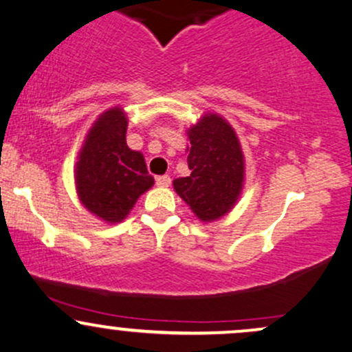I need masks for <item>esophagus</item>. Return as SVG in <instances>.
Masks as SVG:
<instances>
[{"instance_id":"1","label":"esophagus","mask_w":352,"mask_h":352,"mask_svg":"<svg viewBox=\"0 0 352 352\" xmlns=\"http://www.w3.org/2000/svg\"><path fill=\"white\" fill-rule=\"evenodd\" d=\"M170 182H172V180H170L168 175H158V177H155V184L158 185V187H168Z\"/></svg>"}]
</instances>
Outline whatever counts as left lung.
I'll return each mask as SVG.
<instances>
[{
  "label": "left lung",
  "instance_id": "left-lung-1",
  "mask_svg": "<svg viewBox=\"0 0 352 352\" xmlns=\"http://www.w3.org/2000/svg\"><path fill=\"white\" fill-rule=\"evenodd\" d=\"M187 133L190 175L173 180V187L197 217L212 222L241 195L244 155L232 126L219 115H206Z\"/></svg>",
  "mask_w": 352,
  "mask_h": 352
}]
</instances>
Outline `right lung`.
I'll use <instances>...</instances> for the list:
<instances>
[{
    "label": "right lung",
    "instance_id": "obj_1",
    "mask_svg": "<svg viewBox=\"0 0 352 352\" xmlns=\"http://www.w3.org/2000/svg\"><path fill=\"white\" fill-rule=\"evenodd\" d=\"M122 108L105 111L91 126L76 162V188L91 214L105 222L123 220L153 185L144 155L126 145Z\"/></svg>",
    "mask_w": 352,
    "mask_h": 352
}]
</instances>
